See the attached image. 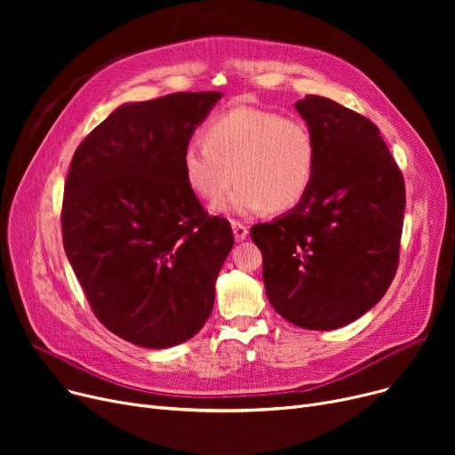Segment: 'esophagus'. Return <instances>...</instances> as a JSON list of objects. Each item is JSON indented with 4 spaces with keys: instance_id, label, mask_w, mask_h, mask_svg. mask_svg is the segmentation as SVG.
I'll use <instances>...</instances> for the list:
<instances>
[{
    "instance_id": "34e87169",
    "label": "esophagus",
    "mask_w": 455,
    "mask_h": 455,
    "mask_svg": "<svg viewBox=\"0 0 455 455\" xmlns=\"http://www.w3.org/2000/svg\"><path fill=\"white\" fill-rule=\"evenodd\" d=\"M232 232H234L235 242H243L245 237L249 235L247 227H245V225H242V223H237V221H232Z\"/></svg>"
}]
</instances>
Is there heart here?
<instances>
[{"label": "heart", "instance_id": "obj_1", "mask_svg": "<svg viewBox=\"0 0 455 455\" xmlns=\"http://www.w3.org/2000/svg\"><path fill=\"white\" fill-rule=\"evenodd\" d=\"M182 153L188 188L204 201H218L237 180L232 194L212 212L252 218L267 208L297 206L312 186L317 148L309 127L297 117L237 105L220 114ZM235 175H231V172Z\"/></svg>", "mask_w": 455, "mask_h": 455}]
</instances>
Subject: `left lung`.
I'll use <instances>...</instances> for the list:
<instances>
[{"label":"left lung","mask_w":455,"mask_h":455,"mask_svg":"<svg viewBox=\"0 0 455 455\" xmlns=\"http://www.w3.org/2000/svg\"><path fill=\"white\" fill-rule=\"evenodd\" d=\"M295 108L317 148L312 186L251 237L275 312L306 330H336L365 315L395 278L405 188L367 117L321 95Z\"/></svg>","instance_id":"1"}]
</instances>
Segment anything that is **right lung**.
<instances>
[{
  "label": "right lung",
  "mask_w": 455,
  "mask_h": 455,
  "mask_svg": "<svg viewBox=\"0 0 455 455\" xmlns=\"http://www.w3.org/2000/svg\"><path fill=\"white\" fill-rule=\"evenodd\" d=\"M221 98L180 92L124 103L71 160L64 251L95 317L132 345H180L212 314L234 234L188 188L182 153Z\"/></svg>",
  "instance_id": "add662e5"
}]
</instances>
